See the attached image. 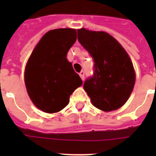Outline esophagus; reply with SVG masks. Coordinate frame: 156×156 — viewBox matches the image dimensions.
<instances>
[{"label": "esophagus", "instance_id": "1", "mask_svg": "<svg viewBox=\"0 0 156 156\" xmlns=\"http://www.w3.org/2000/svg\"><path fill=\"white\" fill-rule=\"evenodd\" d=\"M84 71H81L80 73V78L83 80H84Z\"/></svg>", "mask_w": 156, "mask_h": 156}]
</instances>
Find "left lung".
I'll return each mask as SVG.
<instances>
[{
  "mask_svg": "<svg viewBox=\"0 0 156 156\" xmlns=\"http://www.w3.org/2000/svg\"><path fill=\"white\" fill-rule=\"evenodd\" d=\"M78 41L93 58L94 74L83 88L94 106L105 112L122 107L135 83L133 63L125 49L105 32L77 30Z\"/></svg>",
  "mask_w": 156,
  "mask_h": 156,
  "instance_id": "8db88e82",
  "label": "left lung"
}]
</instances>
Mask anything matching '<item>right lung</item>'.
I'll use <instances>...</instances> for the list:
<instances>
[{"mask_svg": "<svg viewBox=\"0 0 156 156\" xmlns=\"http://www.w3.org/2000/svg\"><path fill=\"white\" fill-rule=\"evenodd\" d=\"M76 41V30L56 29L48 31L32 52L25 69L27 93L39 109L48 113L61 111L70 95L83 81L66 58Z\"/></svg>", "mask_w": 156, "mask_h": 156, "instance_id": "add662e5", "label": "right lung"}]
</instances>
